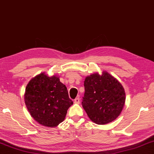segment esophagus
Segmentation results:
<instances>
[{
    "mask_svg": "<svg viewBox=\"0 0 154 154\" xmlns=\"http://www.w3.org/2000/svg\"><path fill=\"white\" fill-rule=\"evenodd\" d=\"M79 103H80V98H76L74 100V103L79 104Z\"/></svg>",
    "mask_w": 154,
    "mask_h": 154,
    "instance_id": "34e87169",
    "label": "esophagus"
}]
</instances>
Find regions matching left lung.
<instances>
[{"mask_svg":"<svg viewBox=\"0 0 154 154\" xmlns=\"http://www.w3.org/2000/svg\"><path fill=\"white\" fill-rule=\"evenodd\" d=\"M82 106L88 118L96 124L114 121L125 105L126 93L121 83L106 71L85 77Z\"/></svg>","mask_w":154,"mask_h":154,"instance_id":"1","label":"left lung"}]
</instances>
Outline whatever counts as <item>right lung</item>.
<instances>
[{
    "label": "right lung",
    "instance_id": "right-lung-1",
    "mask_svg": "<svg viewBox=\"0 0 154 154\" xmlns=\"http://www.w3.org/2000/svg\"><path fill=\"white\" fill-rule=\"evenodd\" d=\"M24 101L30 116L38 124L56 127L64 121L73 102L69 98L66 85L56 75L41 72L26 85Z\"/></svg>",
    "mask_w": 154,
    "mask_h": 154
}]
</instances>
